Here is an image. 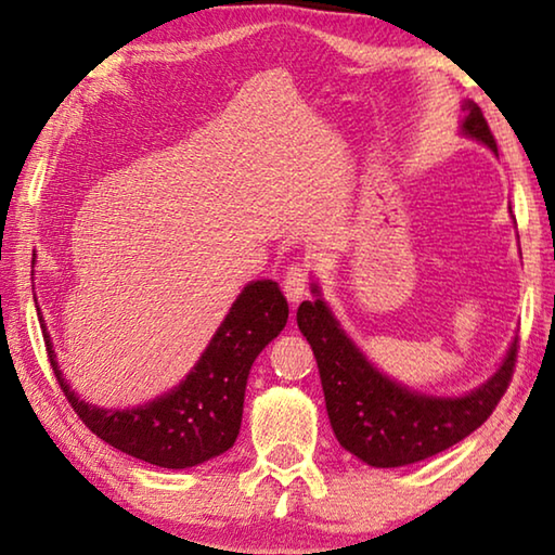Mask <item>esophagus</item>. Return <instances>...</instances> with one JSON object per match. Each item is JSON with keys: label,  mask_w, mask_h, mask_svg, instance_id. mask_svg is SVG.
<instances>
[{"label": "esophagus", "mask_w": 555, "mask_h": 555, "mask_svg": "<svg viewBox=\"0 0 555 555\" xmlns=\"http://www.w3.org/2000/svg\"><path fill=\"white\" fill-rule=\"evenodd\" d=\"M308 279H311V271H308L306 264H291L286 269V274H284V294L288 298V304H298V300L306 296Z\"/></svg>", "instance_id": "esophagus-1"}]
</instances>
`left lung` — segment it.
I'll list each match as a JSON object with an SVG mask.
<instances>
[{
	"label": "left lung",
	"instance_id": "left-lung-1",
	"mask_svg": "<svg viewBox=\"0 0 555 555\" xmlns=\"http://www.w3.org/2000/svg\"><path fill=\"white\" fill-rule=\"evenodd\" d=\"M463 134L496 152L494 134L475 102H465ZM318 294V286H313ZM296 321L313 347L335 438L372 467L418 463L460 443L492 416L509 387L519 340H514L494 377L465 397H426L411 391L367 362L321 298L304 300Z\"/></svg>",
	"mask_w": 555,
	"mask_h": 555
}]
</instances>
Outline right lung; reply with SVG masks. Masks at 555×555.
<instances>
[{"mask_svg": "<svg viewBox=\"0 0 555 555\" xmlns=\"http://www.w3.org/2000/svg\"><path fill=\"white\" fill-rule=\"evenodd\" d=\"M41 315V313H39ZM43 323V318H39ZM288 304L276 281H251L234 300L191 374L164 397L134 409H100L70 391L43 325L55 382L82 424L112 448L158 467L183 469L234 446L251 362L284 331Z\"/></svg>", "mask_w": 555, "mask_h": 555, "instance_id": "add662e5", "label": "right lung"}]
</instances>
